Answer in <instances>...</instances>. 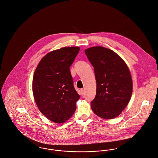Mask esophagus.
<instances>
[{
    "instance_id": "esophagus-1",
    "label": "esophagus",
    "mask_w": 158,
    "mask_h": 158,
    "mask_svg": "<svg viewBox=\"0 0 158 158\" xmlns=\"http://www.w3.org/2000/svg\"><path fill=\"white\" fill-rule=\"evenodd\" d=\"M84 94H85V90H84V89H81V95H84Z\"/></svg>"
}]
</instances>
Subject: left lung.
<instances>
[{"instance_id":"8db88e82","label":"left lung","mask_w":158,"mask_h":158,"mask_svg":"<svg viewBox=\"0 0 158 158\" xmlns=\"http://www.w3.org/2000/svg\"><path fill=\"white\" fill-rule=\"evenodd\" d=\"M95 70L96 94L91 108L106 120L117 117L127 106L132 93V80L125 62L114 51L102 46L86 49Z\"/></svg>"}]
</instances>
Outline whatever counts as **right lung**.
Wrapping results in <instances>:
<instances>
[{"instance_id":"obj_1","label":"right lung","mask_w":158,"mask_h":158,"mask_svg":"<svg viewBox=\"0 0 158 158\" xmlns=\"http://www.w3.org/2000/svg\"><path fill=\"white\" fill-rule=\"evenodd\" d=\"M79 47H64L49 52L34 72L32 91L39 110L49 120L63 123L74 114L80 96L73 85L69 67Z\"/></svg>"}]
</instances>
